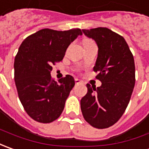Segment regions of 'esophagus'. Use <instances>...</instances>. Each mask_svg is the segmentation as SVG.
I'll return each instance as SVG.
<instances>
[{
    "label": "esophagus",
    "mask_w": 149,
    "mask_h": 149,
    "mask_svg": "<svg viewBox=\"0 0 149 149\" xmlns=\"http://www.w3.org/2000/svg\"><path fill=\"white\" fill-rule=\"evenodd\" d=\"M75 83H76L77 85L81 84V81L79 79H75Z\"/></svg>",
    "instance_id": "34e87169"
}]
</instances>
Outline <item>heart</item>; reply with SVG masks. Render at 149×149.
<instances>
[{"instance_id":"heart-1","label":"heart","mask_w":149,"mask_h":149,"mask_svg":"<svg viewBox=\"0 0 149 149\" xmlns=\"http://www.w3.org/2000/svg\"><path fill=\"white\" fill-rule=\"evenodd\" d=\"M86 40H91V39H86Z\"/></svg>"}]
</instances>
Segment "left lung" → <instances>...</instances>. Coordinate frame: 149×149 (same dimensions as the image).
Instances as JSON below:
<instances>
[{"mask_svg": "<svg viewBox=\"0 0 149 149\" xmlns=\"http://www.w3.org/2000/svg\"><path fill=\"white\" fill-rule=\"evenodd\" d=\"M98 46L93 70L99 87L86 84L87 93L81 100L85 120L96 129H106L120 119L130 100L135 84L134 56L121 35L110 29H82Z\"/></svg>", "mask_w": 149, "mask_h": 149, "instance_id": "8db88e82", "label": "left lung"}]
</instances>
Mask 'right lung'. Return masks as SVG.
<instances>
[{
	"label": "right lung",
	"mask_w": 149,
	"mask_h": 149,
	"mask_svg": "<svg viewBox=\"0 0 149 149\" xmlns=\"http://www.w3.org/2000/svg\"><path fill=\"white\" fill-rule=\"evenodd\" d=\"M82 32L80 29L58 31L43 29L22 42L15 58V82L26 113L39 123H51L61 116L75 85L67 75L55 81L52 65L61 62L70 44Z\"/></svg>",
	"instance_id": "add662e5"
}]
</instances>
